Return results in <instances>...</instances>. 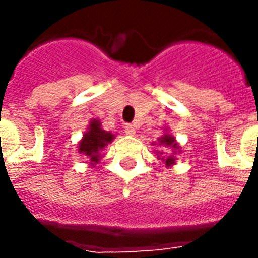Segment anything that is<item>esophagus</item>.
Returning <instances> with one entry per match:
<instances>
[{"label": "esophagus", "instance_id": "34e87169", "mask_svg": "<svg viewBox=\"0 0 258 258\" xmlns=\"http://www.w3.org/2000/svg\"><path fill=\"white\" fill-rule=\"evenodd\" d=\"M125 133L129 135V136H135L136 135V127L131 125V123H127V125H125Z\"/></svg>", "mask_w": 258, "mask_h": 258}]
</instances>
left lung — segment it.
Listing matches in <instances>:
<instances>
[{"mask_svg":"<svg viewBox=\"0 0 258 258\" xmlns=\"http://www.w3.org/2000/svg\"><path fill=\"white\" fill-rule=\"evenodd\" d=\"M152 145L168 147V150H173L171 154H163L164 152H160V150H157L156 153H157V157L163 160V163H166L167 167H171L175 164V156H177V152L180 153V145L177 143V140H175V138L171 133L166 132L161 138L157 139V143H152Z\"/></svg>","mask_w":258,"mask_h":258,"instance_id":"1","label":"left lung"}]
</instances>
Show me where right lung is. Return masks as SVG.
Wrapping results in <instances>:
<instances>
[{"mask_svg": "<svg viewBox=\"0 0 258 258\" xmlns=\"http://www.w3.org/2000/svg\"><path fill=\"white\" fill-rule=\"evenodd\" d=\"M113 139L115 135L104 131L99 119H91L88 129L85 131L83 139L78 143V153L85 156L88 159L90 166L94 167L102 157L101 150H104Z\"/></svg>", "mask_w": 258, "mask_h": 258, "instance_id": "1", "label": "right lung"}]
</instances>
